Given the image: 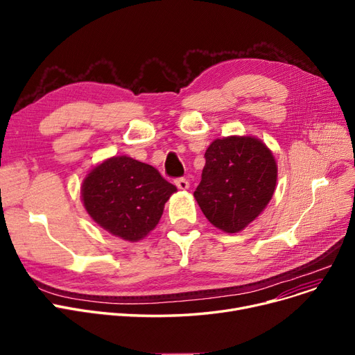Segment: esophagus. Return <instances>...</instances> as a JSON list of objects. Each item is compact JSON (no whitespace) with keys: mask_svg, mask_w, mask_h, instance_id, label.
I'll return each mask as SVG.
<instances>
[{"mask_svg":"<svg viewBox=\"0 0 355 355\" xmlns=\"http://www.w3.org/2000/svg\"><path fill=\"white\" fill-rule=\"evenodd\" d=\"M174 182L180 190H189V187H190L189 180H185V178H177Z\"/></svg>","mask_w":355,"mask_h":355,"instance_id":"1","label":"esophagus"}]
</instances>
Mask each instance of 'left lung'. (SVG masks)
Listing matches in <instances>:
<instances>
[{
  "label": "left lung",
  "instance_id": "8db88e82",
  "mask_svg": "<svg viewBox=\"0 0 355 355\" xmlns=\"http://www.w3.org/2000/svg\"><path fill=\"white\" fill-rule=\"evenodd\" d=\"M204 157L206 165L194 197L214 227L239 233L266 209L275 193V157L254 137L216 139Z\"/></svg>",
  "mask_w": 355,
  "mask_h": 355
}]
</instances>
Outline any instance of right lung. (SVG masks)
<instances>
[{
	"label": "right lung",
	"mask_w": 355,
	"mask_h": 355,
	"mask_svg": "<svg viewBox=\"0 0 355 355\" xmlns=\"http://www.w3.org/2000/svg\"><path fill=\"white\" fill-rule=\"evenodd\" d=\"M177 191L154 166L130 157H112L96 165L82 184V201L101 227L128 241L154 230L164 206Z\"/></svg>",
	"instance_id": "add662e5"
}]
</instances>
